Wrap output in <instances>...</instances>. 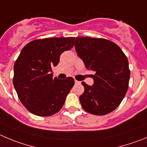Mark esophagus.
<instances>
[{
	"label": "esophagus",
	"mask_w": 147,
	"mask_h": 147,
	"mask_svg": "<svg viewBox=\"0 0 147 147\" xmlns=\"http://www.w3.org/2000/svg\"><path fill=\"white\" fill-rule=\"evenodd\" d=\"M75 84H80V82H79L77 80H75Z\"/></svg>",
	"instance_id": "1"
}]
</instances>
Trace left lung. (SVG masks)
Here are the masks:
<instances>
[{
	"mask_svg": "<svg viewBox=\"0 0 147 147\" xmlns=\"http://www.w3.org/2000/svg\"><path fill=\"white\" fill-rule=\"evenodd\" d=\"M75 48L87 69L94 73L92 86L82 82L84 92L79 97L85 111L104 115L117 108L128 88L130 70L127 57L110 40L76 37Z\"/></svg>",
	"mask_w": 147,
	"mask_h": 147,
	"instance_id": "left-lung-1",
	"label": "left lung"
}]
</instances>
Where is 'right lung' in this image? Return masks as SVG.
Wrapping results in <instances>:
<instances>
[{
    "mask_svg": "<svg viewBox=\"0 0 147 147\" xmlns=\"http://www.w3.org/2000/svg\"><path fill=\"white\" fill-rule=\"evenodd\" d=\"M75 37L33 40L24 47L13 67V84L19 100L32 114L50 116L60 111L74 79L53 78L50 74L64 51L74 45Z\"/></svg>",
    "mask_w": 147,
    "mask_h": 147,
    "instance_id": "add662e5",
    "label": "right lung"
}]
</instances>
